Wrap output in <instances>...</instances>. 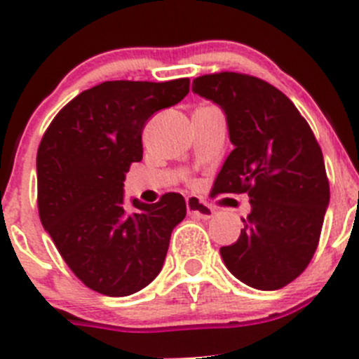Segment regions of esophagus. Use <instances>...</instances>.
<instances>
[{
	"instance_id": "obj_1",
	"label": "esophagus",
	"mask_w": 359,
	"mask_h": 359,
	"mask_svg": "<svg viewBox=\"0 0 359 359\" xmlns=\"http://www.w3.org/2000/svg\"><path fill=\"white\" fill-rule=\"evenodd\" d=\"M186 206H187V212H189V215L198 217V219L208 220V219H212L213 215H215V210H213L212 206L208 205V203H205L196 196L187 198Z\"/></svg>"
}]
</instances>
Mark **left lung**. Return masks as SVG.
<instances>
[{"label":"left lung","mask_w":359,"mask_h":359,"mask_svg":"<svg viewBox=\"0 0 359 359\" xmlns=\"http://www.w3.org/2000/svg\"><path fill=\"white\" fill-rule=\"evenodd\" d=\"M193 92L226 114L234 146L213 194L248 193L250 210L236 243L220 248L224 264L257 290H278L307 267L330 201L323 153L285 93L240 72L205 74Z\"/></svg>","instance_id":"8db88e82"}]
</instances>
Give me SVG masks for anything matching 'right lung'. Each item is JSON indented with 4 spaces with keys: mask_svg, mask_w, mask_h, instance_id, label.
<instances>
[{
    "mask_svg": "<svg viewBox=\"0 0 359 359\" xmlns=\"http://www.w3.org/2000/svg\"><path fill=\"white\" fill-rule=\"evenodd\" d=\"M187 93V78L104 81L74 97L43 135L36 156L39 219L72 273L102 295L147 287L186 217L177 193L153 205L133 198L128 210L123 182L142 159L147 119Z\"/></svg>",
    "mask_w": 359,
    "mask_h": 359,
    "instance_id": "right-lung-1",
    "label": "right lung"
}]
</instances>
